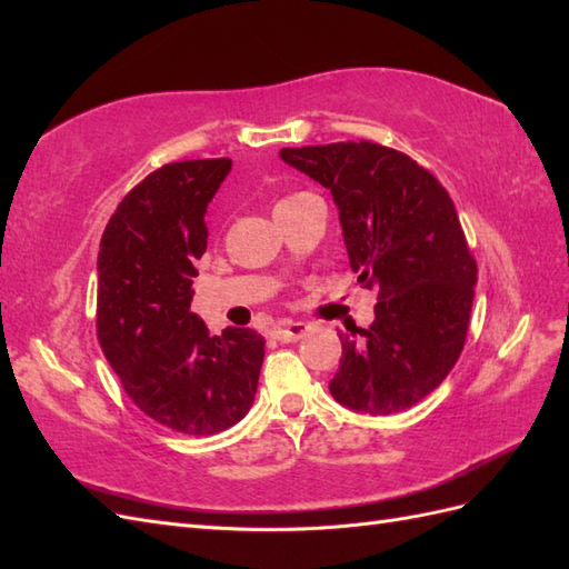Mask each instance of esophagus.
<instances>
[{"instance_id":"34e87169","label":"esophagus","mask_w":569,"mask_h":569,"mask_svg":"<svg viewBox=\"0 0 569 569\" xmlns=\"http://www.w3.org/2000/svg\"><path fill=\"white\" fill-rule=\"evenodd\" d=\"M306 332H308V325H303V322H289V325L274 327L270 335H272V339H278L282 343H291V341H299Z\"/></svg>"}]
</instances>
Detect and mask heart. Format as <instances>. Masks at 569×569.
Instances as JSON below:
<instances>
[{"instance_id": "heart-1", "label": "heart", "mask_w": 569, "mask_h": 569, "mask_svg": "<svg viewBox=\"0 0 569 569\" xmlns=\"http://www.w3.org/2000/svg\"><path fill=\"white\" fill-rule=\"evenodd\" d=\"M299 197H306L303 192H299V194H291V197H287V199H282L280 203H284V201H295V199H299Z\"/></svg>"}]
</instances>
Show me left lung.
Here are the masks:
<instances>
[{
    "label": "left lung",
    "mask_w": 569,
    "mask_h": 569,
    "mask_svg": "<svg viewBox=\"0 0 569 569\" xmlns=\"http://www.w3.org/2000/svg\"><path fill=\"white\" fill-rule=\"evenodd\" d=\"M280 159L332 194L351 270L380 299L368 330L339 335L335 401L368 416L416 406L456 366L475 299L477 266L449 192L372 142L282 149Z\"/></svg>",
    "instance_id": "8db88e82"
}]
</instances>
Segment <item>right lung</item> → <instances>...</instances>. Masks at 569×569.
I'll return each mask as SVG.
<instances>
[{
    "label": "right lung",
    "instance_id": "obj_1",
    "mask_svg": "<svg viewBox=\"0 0 569 569\" xmlns=\"http://www.w3.org/2000/svg\"><path fill=\"white\" fill-rule=\"evenodd\" d=\"M230 159L180 161L120 201L97 258V335L144 416L189 437L242 420L256 396L266 339L249 327L211 335L192 313L206 211Z\"/></svg>",
    "mask_w": 569,
    "mask_h": 569
}]
</instances>
